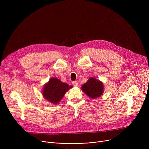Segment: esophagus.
I'll return each mask as SVG.
<instances>
[{"label": "esophagus", "mask_w": 149, "mask_h": 149, "mask_svg": "<svg viewBox=\"0 0 149 149\" xmlns=\"http://www.w3.org/2000/svg\"><path fill=\"white\" fill-rule=\"evenodd\" d=\"M72 85L74 86H75V87H77V86H78V82L77 81H73L72 82Z\"/></svg>", "instance_id": "obj_1"}]
</instances>
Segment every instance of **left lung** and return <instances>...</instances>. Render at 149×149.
<instances>
[{
	"mask_svg": "<svg viewBox=\"0 0 149 149\" xmlns=\"http://www.w3.org/2000/svg\"><path fill=\"white\" fill-rule=\"evenodd\" d=\"M83 92L91 98L101 96L104 92V86L101 81L91 77L81 87Z\"/></svg>",
	"mask_w": 149,
	"mask_h": 149,
	"instance_id": "1",
	"label": "left lung"
}]
</instances>
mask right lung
Instances as JSON below:
<instances>
[{
  "mask_svg": "<svg viewBox=\"0 0 149 149\" xmlns=\"http://www.w3.org/2000/svg\"><path fill=\"white\" fill-rule=\"evenodd\" d=\"M67 83L62 82L56 78H51L44 85L42 95L48 101L54 104H58L66 92L71 88Z\"/></svg>",
  "mask_w": 149,
  "mask_h": 149,
  "instance_id": "add662e5",
  "label": "right lung"
}]
</instances>
